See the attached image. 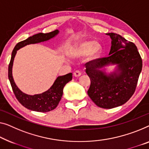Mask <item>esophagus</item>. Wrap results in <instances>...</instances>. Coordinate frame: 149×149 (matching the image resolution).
<instances>
[{
    "instance_id": "obj_1",
    "label": "esophagus",
    "mask_w": 149,
    "mask_h": 149,
    "mask_svg": "<svg viewBox=\"0 0 149 149\" xmlns=\"http://www.w3.org/2000/svg\"><path fill=\"white\" fill-rule=\"evenodd\" d=\"M81 75V73L80 71L79 70H76L74 72V75L75 77H79Z\"/></svg>"
}]
</instances>
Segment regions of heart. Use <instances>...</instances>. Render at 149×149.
<instances>
[{"instance_id": "b5f03b06", "label": "heart", "mask_w": 149, "mask_h": 149, "mask_svg": "<svg viewBox=\"0 0 149 149\" xmlns=\"http://www.w3.org/2000/svg\"><path fill=\"white\" fill-rule=\"evenodd\" d=\"M101 52V46L94 41H82L75 46L72 54L76 57L88 55L89 58L93 59L98 57Z\"/></svg>"}]
</instances>
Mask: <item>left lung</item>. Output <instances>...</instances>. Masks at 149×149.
I'll return each instance as SVG.
<instances>
[{
	"label": "left lung",
	"mask_w": 149,
	"mask_h": 149,
	"mask_svg": "<svg viewBox=\"0 0 149 149\" xmlns=\"http://www.w3.org/2000/svg\"><path fill=\"white\" fill-rule=\"evenodd\" d=\"M112 39L109 56L85 64L91 81L88 94L98 107L110 109L123 105L134 94L143 68L136 46L114 33H106ZM116 65L114 72L106 74L102 68Z\"/></svg>",
	"instance_id": "8db88e82"
}]
</instances>
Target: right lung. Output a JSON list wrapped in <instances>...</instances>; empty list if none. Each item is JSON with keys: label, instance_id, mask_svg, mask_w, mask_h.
Instances as JSON below:
<instances>
[{"label": "right lung", "instance_id": "obj_1", "mask_svg": "<svg viewBox=\"0 0 149 149\" xmlns=\"http://www.w3.org/2000/svg\"><path fill=\"white\" fill-rule=\"evenodd\" d=\"M58 33V30H55L48 33H40L38 34H35L24 41L18 43L15 47L14 49L13 50L11 59L8 65V79L12 86L13 92L18 101L24 107L29 110L39 112H47L54 110L59 104V101L61 100L64 86L69 81L72 80V74L70 73L65 75L58 76L52 87L42 94H35L33 96L26 94L19 90L13 79L12 70L15 57L17 50H19V49L29 44L38 43L48 41L56 36Z\"/></svg>", "mask_w": 149, "mask_h": 149}]
</instances>
